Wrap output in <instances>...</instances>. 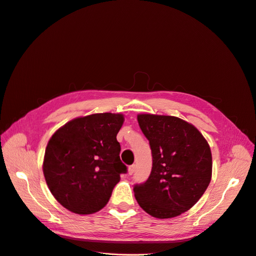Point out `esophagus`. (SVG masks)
I'll return each mask as SVG.
<instances>
[{
	"mask_svg": "<svg viewBox=\"0 0 256 256\" xmlns=\"http://www.w3.org/2000/svg\"><path fill=\"white\" fill-rule=\"evenodd\" d=\"M135 168H136V165H135V164L130 165V166L128 168V174H133L134 172H135Z\"/></svg>",
	"mask_w": 256,
	"mask_h": 256,
	"instance_id": "esophagus-1",
	"label": "esophagus"
}]
</instances>
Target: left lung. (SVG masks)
<instances>
[{
	"mask_svg": "<svg viewBox=\"0 0 256 256\" xmlns=\"http://www.w3.org/2000/svg\"><path fill=\"white\" fill-rule=\"evenodd\" d=\"M140 127L152 151V170L133 187L140 208L159 219L188 211L206 190L212 154L202 134L176 116L138 114Z\"/></svg>",
	"mask_w": 256,
	"mask_h": 256,
	"instance_id": "left-lung-1",
	"label": "left lung"
}]
</instances>
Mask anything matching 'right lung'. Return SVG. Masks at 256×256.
Segmentation results:
<instances>
[{
	"instance_id": "add662e5",
	"label": "right lung",
	"mask_w": 256,
	"mask_h": 256,
	"mask_svg": "<svg viewBox=\"0 0 256 256\" xmlns=\"http://www.w3.org/2000/svg\"><path fill=\"white\" fill-rule=\"evenodd\" d=\"M123 122V114H94L72 120L50 140L43 161L45 181L69 211L80 215L100 211L120 174L127 172L116 140Z\"/></svg>"
}]
</instances>
